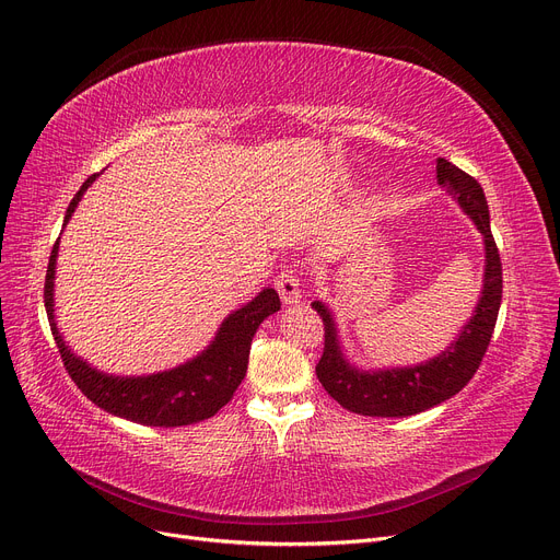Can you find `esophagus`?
Returning a JSON list of instances; mask_svg holds the SVG:
<instances>
[{
    "label": "esophagus",
    "instance_id": "34e87169",
    "mask_svg": "<svg viewBox=\"0 0 560 560\" xmlns=\"http://www.w3.org/2000/svg\"><path fill=\"white\" fill-rule=\"evenodd\" d=\"M275 288H277L283 304H296L302 300V283H300V277H296L292 270H283L277 277Z\"/></svg>",
    "mask_w": 560,
    "mask_h": 560
}]
</instances>
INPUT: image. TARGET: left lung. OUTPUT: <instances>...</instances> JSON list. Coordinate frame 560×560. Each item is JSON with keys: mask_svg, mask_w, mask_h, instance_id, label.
Listing matches in <instances>:
<instances>
[{"mask_svg": "<svg viewBox=\"0 0 560 560\" xmlns=\"http://www.w3.org/2000/svg\"><path fill=\"white\" fill-rule=\"evenodd\" d=\"M436 182L459 202L483 236L487 266H483L479 302L455 342L436 358L415 366L376 371L358 369L347 360L330 308L313 302V308L324 322V353L315 366L317 378L328 396L349 412L362 417H412L425 412L468 385L491 345L502 302V264L491 234L487 198L475 177L443 158L436 160Z\"/></svg>", "mask_w": 560, "mask_h": 560, "instance_id": "1", "label": "left lung"}]
</instances>
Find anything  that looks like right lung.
<instances>
[{
  "label": "right lung",
  "instance_id": "add662e5",
  "mask_svg": "<svg viewBox=\"0 0 560 560\" xmlns=\"http://www.w3.org/2000/svg\"><path fill=\"white\" fill-rule=\"evenodd\" d=\"M101 173L90 175L81 191L73 196L67 207L65 225L71 213L77 211L83 194ZM62 225V228H65ZM56 241L49 268L45 279V308L49 326L54 332L56 347L65 362L67 374L79 385V389L105 412L155 428H177L191 425L213 417L222 405H228L245 378L249 347L256 328L266 317L281 308L279 294L275 288H264L252 302L234 311L220 324L213 342L198 353L194 360L184 362L175 369L160 371L151 376H112L88 364L83 358L73 353L56 326L54 315V281H56Z\"/></svg>",
  "mask_w": 560,
  "mask_h": 560
}]
</instances>
